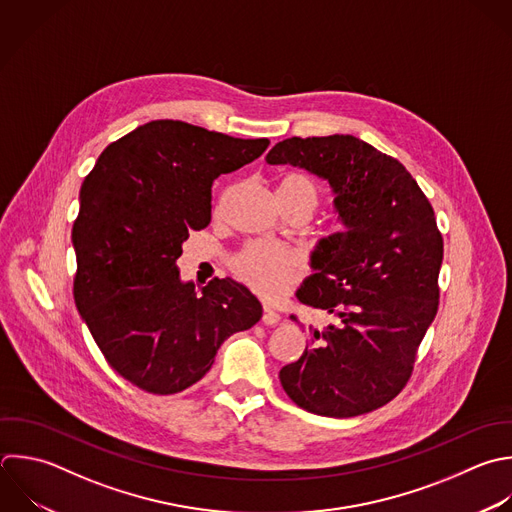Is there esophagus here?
<instances>
[{
  "label": "esophagus",
  "instance_id": "34e87169",
  "mask_svg": "<svg viewBox=\"0 0 512 512\" xmlns=\"http://www.w3.org/2000/svg\"><path fill=\"white\" fill-rule=\"evenodd\" d=\"M278 322H280V314H278V312H274L272 308L264 306V314H262V324H266V326H274V324H278Z\"/></svg>",
  "mask_w": 512,
  "mask_h": 512
}]
</instances>
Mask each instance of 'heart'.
Masks as SVG:
<instances>
[{"label":"heart","mask_w":512,"mask_h":512,"mask_svg":"<svg viewBox=\"0 0 512 512\" xmlns=\"http://www.w3.org/2000/svg\"><path fill=\"white\" fill-rule=\"evenodd\" d=\"M278 196L292 202H306L312 210L318 200L314 182L302 174H288L280 180ZM234 274L258 296L274 300L294 288L306 274L300 252L270 242H250L232 258Z\"/></svg>","instance_id":"heart-1"}]
</instances>
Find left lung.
I'll return each instance as SVG.
<instances>
[{"label":"left lung","instance_id":"obj_1","mask_svg":"<svg viewBox=\"0 0 512 512\" xmlns=\"http://www.w3.org/2000/svg\"><path fill=\"white\" fill-rule=\"evenodd\" d=\"M266 162L328 180L344 224L320 242L316 274L296 294L332 324L310 326L302 356L280 370L282 388L320 416L376 410L410 380L438 310L444 244L434 210L396 158L348 134L282 140Z\"/></svg>","mask_w":512,"mask_h":512}]
</instances>
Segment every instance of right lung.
I'll use <instances>...</instances> for the list:
<instances>
[{
	"label": "right lung",
	"mask_w": 512,
	"mask_h": 512,
	"mask_svg": "<svg viewBox=\"0 0 512 512\" xmlns=\"http://www.w3.org/2000/svg\"><path fill=\"white\" fill-rule=\"evenodd\" d=\"M268 144L154 120L112 142L86 176L72 230L74 300L108 364L134 386L186 390L226 338L262 318L240 282L214 278L198 294L176 262L190 230L210 224L214 180Z\"/></svg>",
	"instance_id": "right-lung-1"
}]
</instances>
